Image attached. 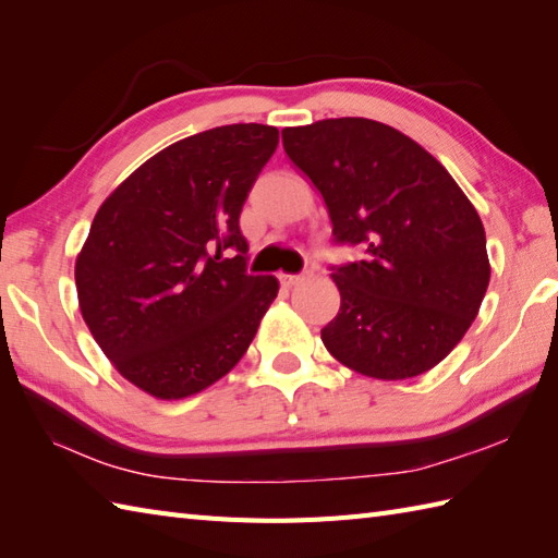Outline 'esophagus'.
Masks as SVG:
<instances>
[{
	"label": "esophagus",
	"mask_w": 558,
	"mask_h": 558,
	"mask_svg": "<svg viewBox=\"0 0 558 558\" xmlns=\"http://www.w3.org/2000/svg\"><path fill=\"white\" fill-rule=\"evenodd\" d=\"M304 278H310V272H302V276H288V272H282V276H280V282H282V286L292 288V286H300V282H302Z\"/></svg>",
	"instance_id": "34e87169"
}]
</instances>
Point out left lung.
Wrapping results in <instances>:
<instances>
[{
    "mask_svg": "<svg viewBox=\"0 0 558 558\" xmlns=\"http://www.w3.org/2000/svg\"><path fill=\"white\" fill-rule=\"evenodd\" d=\"M282 146L322 192L333 242L362 248L330 266L340 310L322 328L326 350L384 381L429 372L465 336L489 286L475 206L432 153L364 117L288 126Z\"/></svg>",
    "mask_w": 558,
    "mask_h": 558,
    "instance_id": "8db88e82",
    "label": "left lung"
}]
</instances>
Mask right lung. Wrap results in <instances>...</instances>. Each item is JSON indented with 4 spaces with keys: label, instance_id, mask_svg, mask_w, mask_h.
I'll return each instance as SVG.
<instances>
[{
    "label": "right lung",
    "instance_id": "obj_1",
    "mask_svg": "<svg viewBox=\"0 0 558 558\" xmlns=\"http://www.w3.org/2000/svg\"><path fill=\"white\" fill-rule=\"evenodd\" d=\"M276 148L278 129L266 124L182 138L129 174L93 218L76 258L83 322L114 369L153 398L216 384L278 298L276 278L246 272L240 230Z\"/></svg>",
    "mask_w": 558,
    "mask_h": 558
}]
</instances>
